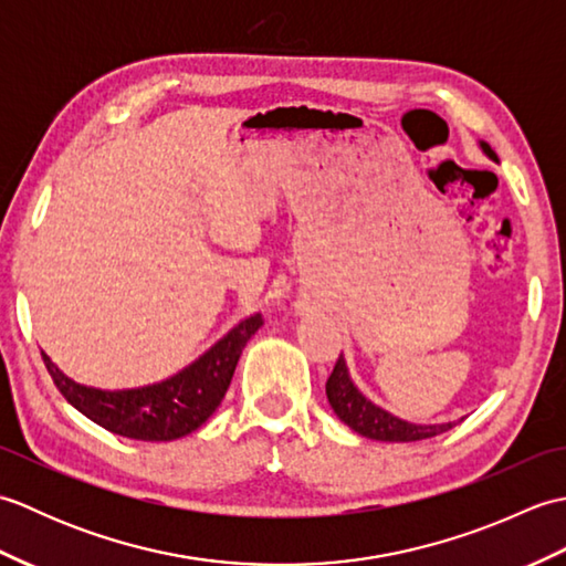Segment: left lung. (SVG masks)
Returning a JSON list of instances; mask_svg holds the SVG:
<instances>
[{
    "mask_svg": "<svg viewBox=\"0 0 566 566\" xmlns=\"http://www.w3.org/2000/svg\"><path fill=\"white\" fill-rule=\"evenodd\" d=\"M479 148L484 155L494 158V150L489 143L479 140ZM328 403L347 428H353L363 438L381 440V442H416L426 438H436L440 432L450 430L454 423H411L399 416L389 413L387 408L369 401L367 396L357 389V384L350 377L345 357L340 355L333 367V375L326 381Z\"/></svg>",
    "mask_w": 566,
    "mask_h": 566,
    "instance_id": "8db88e82",
    "label": "left lung"
}]
</instances>
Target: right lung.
<instances>
[{
  "label": "right lung",
  "mask_w": 566,
  "mask_h": 566,
  "mask_svg": "<svg viewBox=\"0 0 566 566\" xmlns=\"http://www.w3.org/2000/svg\"><path fill=\"white\" fill-rule=\"evenodd\" d=\"M262 326L252 314L216 340L177 375L136 389H97L70 379L45 353L43 363L60 394L94 423L114 436L146 442H170L201 428L231 387L240 353Z\"/></svg>",
  "instance_id": "right-lung-1"
}]
</instances>
